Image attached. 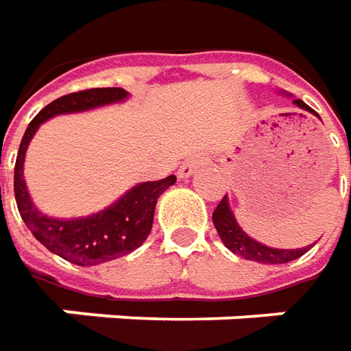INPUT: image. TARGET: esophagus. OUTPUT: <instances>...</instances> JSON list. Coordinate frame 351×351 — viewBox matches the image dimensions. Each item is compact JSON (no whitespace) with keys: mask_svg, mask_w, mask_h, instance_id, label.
Instances as JSON below:
<instances>
[{"mask_svg":"<svg viewBox=\"0 0 351 351\" xmlns=\"http://www.w3.org/2000/svg\"><path fill=\"white\" fill-rule=\"evenodd\" d=\"M202 165H204V157H199V155L188 157L186 161L178 167V178H188V176H192Z\"/></svg>","mask_w":351,"mask_h":351,"instance_id":"34e87169","label":"esophagus"}]
</instances>
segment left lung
I'll list each match as a JSON object with an SVG mask.
<instances>
[{"mask_svg":"<svg viewBox=\"0 0 351 351\" xmlns=\"http://www.w3.org/2000/svg\"><path fill=\"white\" fill-rule=\"evenodd\" d=\"M282 95L289 97L287 93H282ZM293 103H295L299 108H303V110L315 114V110H311L301 99H295ZM212 219L213 225H215V229H217V235L221 237L225 247L229 248L233 254H237V256H243L245 260H252V262H260V264H285V262H291V260L303 256L308 248L313 247V245H311V247L303 248H274L266 247V245H262L258 241H254L252 237H248L247 233L243 231L241 225L237 223L235 213H233L231 206H229L227 194H225V198L217 204Z\"/></svg>","mask_w":351,"mask_h":351,"instance_id":"8db88e82","label":"left lung"}]
</instances>
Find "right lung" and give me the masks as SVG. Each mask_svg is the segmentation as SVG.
<instances>
[{
  "label": "right lung",
  "instance_id": "obj_1",
  "mask_svg": "<svg viewBox=\"0 0 351 351\" xmlns=\"http://www.w3.org/2000/svg\"><path fill=\"white\" fill-rule=\"evenodd\" d=\"M128 97L130 93L120 87L87 89L60 97L32 118L19 145L13 182L19 213L36 241H40L50 252L77 266H97L126 256L141 247L152 233L157 198L175 184L176 176L171 175L155 182H139L124 192L114 204L87 217H50L34 206L29 194L23 173L25 155L31 139L46 120L60 114L87 112L108 104L124 103Z\"/></svg>",
  "mask_w": 351,
  "mask_h": 351
}]
</instances>
